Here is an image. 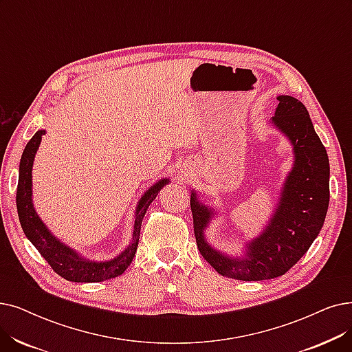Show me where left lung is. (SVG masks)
<instances>
[{
    "label": "left lung",
    "mask_w": 352,
    "mask_h": 352,
    "mask_svg": "<svg viewBox=\"0 0 352 352\" xmlns=\"http://www.w3.org/2000/svg\"><path fill=\"white\" fill-rule=\"evenodd\" d=\"M270 124L292 145L294 165L289 171L270 220L263 232L243 244V256L214 249L206 228L217 210L191 192V211L197 246L220 274L237 280H266L285 274L308 252L324 226L329 204V160L314 129L305 104L280 95Z\"/></svg>",
    "instance_id": "left-lung-1"
}]
</instances>
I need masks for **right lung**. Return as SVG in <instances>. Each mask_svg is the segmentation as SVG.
<instances>
[{
  "label": "right lung",
  "instance_id": "obj_1",
  "mask_svg": "<svg viewBox=\"0 0 352 352\" xmlns=\"http://www.w3.org/2000/svg\"><path fill=\"white\" fill-rule=\"evenodd\" d=\"M45 133L44 129H40L34 133L32 140L24 148L21 155L20 168H19V186H17V211L19 219L23 227L25 237L33 243V246L38 253L47 261L52 269L70 282H103L113 279L124 273L126 267L132 263L133 256L138 249L141 224L149 204L155 200L158 192L164 186L170 182V178H162L151 186L141 197L136 204L132 240L129 246L119 253L111 261H90L83 257L79 252L73 250L60 241L43 223L33 204V162L37 154V149L41 142V136Z\"/></svg>",
  "mask_w": 352,
  "mask_h": 352
}]
</instances>
